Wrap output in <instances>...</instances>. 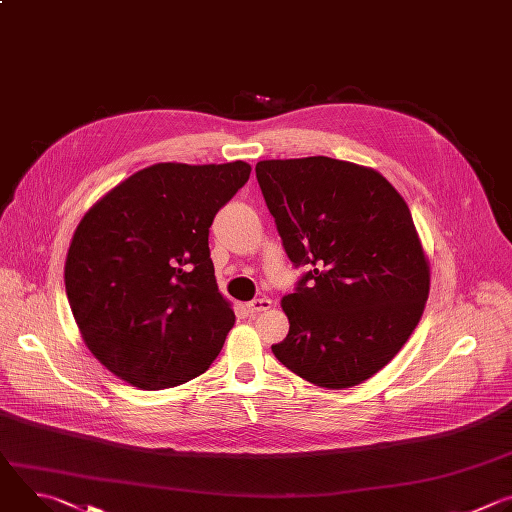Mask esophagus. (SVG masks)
I'll return each mask as SVG.
<instances>
[{
    "label": "esophagus",
    "instance_id": "esophagus-1",
    "mask_svg": "<svg viewBox=\"0 0 512 512\" xmlns=\"http://www.w3.org/2000/svg\"><path fill=\"white\" fill-rule=\"evenodd\" d=\"M269 308H271V300L269 298H259V300H253V302L247 304V310L251 314H261V312H265Z\"/></svg>",
    "mask_w": 512,
    "mask_h": 512
}]
</instances>
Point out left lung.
<instances>
[{
	"mask_svg": "<svg viewBox=\"0 0 512 512\" xmlns=\"http://www.w3.org/2000/svg\"><path fill=\"white\" fill-rule=\"evenodd\" d=\"M289 261L308 265L281 300L271 350L298 377L348 389L379 373L415 330L429 265L409 206L375 170L326 156L255 166Z\"/></svg>",
	"mask_w": 512,
	"mask_h": 512,
	"instance_id": "obj_1",
	"label": "left lung"
}]
</instances>
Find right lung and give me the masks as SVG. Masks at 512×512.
I'll list each match as a JSON object with an SVG mask.
<instances>
[{
    "label": "right lung",
    "mask_w": 512,
    "mask_h": 512,
    "mask_svg": "<svg viewBox=\"0 0 512 512\" xmlns=\"http://www.w3.org/2000/svg\"><path fill=\"white\" fill-rule=\"evenodd\" d=\"M251 166L154 164L107 192L79 223L66 296L95 358L145 391L188 383L235 324L221 296L208 229Z\"/></svg>",
    "instance_id": "1"
}]
</instances>
